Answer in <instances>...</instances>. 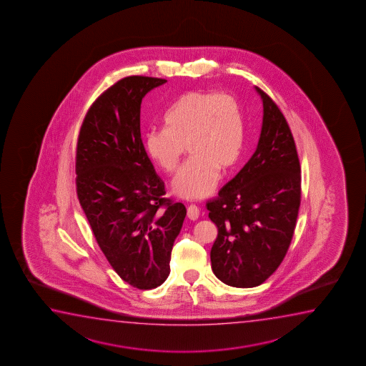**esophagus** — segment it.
Instances as JSON below:
<instances>
[{"label": "esophagus", "instance_id": "obj_1", "mask_svg": "<svg viewBox=\"0 0 366 366\" xmlns=\"http://www.w3.org/2000/svg\"><path fill=\"white\" fill-rule=\"evenodd\" d=\"M199 215H200V209H199L197 206L190 205L187 207V217H189L190 220H197Z\"/></svg>", "mask_w": 366, "mask_h": 366}]
</instances>
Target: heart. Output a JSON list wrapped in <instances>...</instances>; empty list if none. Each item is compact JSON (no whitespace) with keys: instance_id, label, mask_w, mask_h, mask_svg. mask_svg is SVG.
I'll use <instances>...</instances> for the list:
<instances>
[{"instance_id":"b5f03b06","label":"heart","mask_w":366,"mask_h":366,"mask_svg":"<svg viewBox=\"0 0 366 366\" xmlns=\"http://www.w3.org/2000/svg\"><path fill=\"white\" fill-rule=\"evenodd\" d=\"M165 129L145 135L146 154L166 172H174L187 146L191 159L172 181L176 195L200 200L214 191L220 169L235 167L244 149L239 101L230 94L189 91L164 116Z\"/></svg>"}]
</instances>
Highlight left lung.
Masks as SVG:
<instances>
[{"label": "left lung", "mask_w": 366, "mask_h": 366, "mask_svg": "<svg viewBox=\"0 0 366 366\" xmlns=\"http://www.w3.org/2000/svg\"><path fill=\"white\" fill-rule=\"evenodd\" d=\"M254 155L206 206L217 226L211 267L234 287H255L270 277L289 250L301 201L300 161L290 127L270 96Z\"/></svg>", "instance_id": "obj_1"}]
</instances>
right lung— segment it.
I'll return each mask as SVG.
<instances>
[{"mask_svg": "<svg viewBox=\"0 0 366 366\" xmlns=\"http://www.w3.org/2000/svg\"><path fill=\"white\" fill-rule=\"evenodd\" d=\"M167 81L129 76L97 97L81 126L76 191L96 241L122 280L155 289L170 274L171 250L186 216L166 199L141 140V102Z\"/></svg>", "mask_w": 366, "mask_h": 366, "instance_id": "add662e5", "label": "right lung"}]
</instances>
